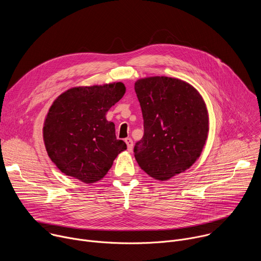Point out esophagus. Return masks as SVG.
<instances>
[{"mask_svg":"<svg viewBox=\"0 0 261 261\" xmlns=\"http://www.w3.org/2000/svg\"><path fill=\"white\" fill-rule=\"evenodd\" d=\"M125 142L127 144L128 152H132V150H133V140L130 137H128V138L125 139Z\"/></svg>","mask_w":261,"mask_h":261,"instance_id":"esophagus-1","label":"esophagus"}]
</instances>
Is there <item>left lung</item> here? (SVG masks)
Instances as JSON below:
<instances>
[{
	"label": "left lung",
	"instance_id": "left-lung-1",
	"mask_svg": "<svg viewBox=\"0 0 261 261\" xmlns=\"http://www.w3.org/2000/svg\"><path fill=\"white\" fill-rule=\"evenodd\" d=\"M134 89L143 117V137L134 146L140 168L168 180L199 158L208 134V115L198 91L184 81L152 76Z\"/></svg>",
	"mask_w": 261,
	"mask_h": 261
}]
</instances>
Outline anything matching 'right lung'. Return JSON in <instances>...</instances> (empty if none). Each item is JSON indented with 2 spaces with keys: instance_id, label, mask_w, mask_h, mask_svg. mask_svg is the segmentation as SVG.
<instances>
[{
  "instance_id": "1",
  "label": "right lung",
  "mask_w": 261,
  "mask_h": 261,
  "mask_svg": "<svg viewBox=\"0 0 261 261\" xmlns=\"http://www.w3.org/2000/svg\"><path fill=\"white\" fill-rule=\"evenodd\" d=\"M126 92L123 83L74 87L50 106L43 126V140L51 161L66 175L93 184L107 173L127 148L116 137L108 109Z\"/></svg>"
}]
</instances>
